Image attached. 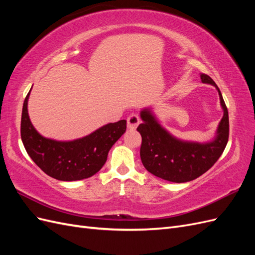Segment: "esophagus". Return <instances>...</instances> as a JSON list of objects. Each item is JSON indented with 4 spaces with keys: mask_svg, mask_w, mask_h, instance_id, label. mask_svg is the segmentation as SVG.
I'll return each mask as SVG.
<instances>
[{
    "mask_svg": "<svg viewBox=\"0 0 255 255\" xmlns=\"http://www.w3.org/2000/svg\"><path fill=\"white\" fill-rule=\"evenodd\" d=\"M127 121H128V128L129 129H135L138 127V125H139V123H140L139 117H138V116L135 115V114L130 115Z\"/></svg>",
    "mask_w": 255,
    "mask_h": 255,
    "instance_id": "obj_1",
    "label": "esophagus"
}]
</instances>
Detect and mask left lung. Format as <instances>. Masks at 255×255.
Segmentation results:
<instances>
[{"label": "left lung", "instance_id": "obj_1", "mask_svg": "<svg viewBox=\"0 0 255 255\" xmlns=\"http://www.w3.org/2000/svg\"><path fill=\"white\" fill-rule=\"evenodd\" d=\"M200 78L202 83L211 84L218 90L223 110L213 140L204 143L181 140L159 125L151 109L140 112L142 123L137 130L142 138V165L153 175L169 182L185 183L202 175L218 160L228 143L229 113L221 92L210 76L202 73Z\"/></svg>", "mask_w": 255, "mask_h": 255}]
</instances>
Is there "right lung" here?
Here are the masks:
<instances>
[{
	"label": "right lung",
	"instance_id": "obj_1",
	"mask_svg": "<svg viewBox=\"0 0 255 255\" xmlns=\"http://www.w3.org/2000/svg\"><path fill=\"white\" fill-rule=\"evenodd\" d=\"M27 94L22 109L21 139L34 163L59 181H79L96 174L103 167L114 143L125 134L127 121L109 123L91 134L70 141L43 137L30 122Z\"/></svg>",
	"mask_w": 255,
	"mask_h": 255
}]
</instances>
